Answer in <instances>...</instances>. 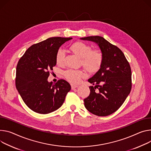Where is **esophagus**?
Masks as SVG:
<instances>
[{
    "label": "esophagus",
    "instance_id": "34e87169",
    "mask_svg": "<svg viewBox=\"0 0 151 151\" xmlns=\"http://www.w3.org/2000/svg\"><path fill=\"white\" fill-rule=\"evenodd\" d=\"M71 87H72V89H74L76 87H78V85H75V84H71Z\"/></svg>",
    "mask_w": 151,
    "mask_h": 151
}]
</instances>
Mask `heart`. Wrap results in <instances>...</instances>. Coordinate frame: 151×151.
Here are the masks:
<instances>
[{
	"label": "heart",
	"mask_w": 151,
	"mask_h": 151,
	"mask_svg": "<svg viewBox=\"0 0 151 151\" xmlns=\"http://www.w3.org/2000/svg\"><path fill=\"white\" fill-rule=\"evenodd\" d=\"M70 49L76 55L81 58V63L89 72H96L101 67L103 61V55L101 51L97 49H91L88 44L76 42L72 44ZM65 57L64 51L59 49L56 54L55 61L58 65H62L64 64ZM65 78L72 83L76 84L81 81L85 75V72L79 69H68L64 73Z\"/></svg>",
	"instance_id": "obj_1"
}]
</instances>
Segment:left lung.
<instances>
[{"instance_id": "8db88e82", "label": "left lung", "mask_w": 151, "mask_h": 151, "mask_svg": "<svg viewBox=\"0 0 151 151\" xmlns=\"http://www.w3.org/2000/svg\"><path fill=\"white\" fill-rule=\"evenodd\" d=\"M96 43L103 55L99 71L88 81L90 86L84 105L91 113L98 116L113 114L122 106L132 87L131 69L124 53L116 46L100 36L82 38Z\"/></svg>"}]
</instances>
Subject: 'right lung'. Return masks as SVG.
Masks as SVG:
<instances>
[{
    "mask_svg": "<svg viewBox=\"0 0 151 151\" xmlns=\"http://www.w3.org/2000/svg\"><path fill=\"white\" fill-rule=\"evenodd\" d=\"M72 38L51 37L29 47L20 58L16 68V86L21 97L31 110L42 114L56 111L63 104L71 89L64 79L55 84L47 78L56 65L60 47Z\"/></svg>",
    "mask_w": 151,
    "mask_h": 151,
    "instance_id": "obj_1",
    "label": "right lung"
}]
</instances>
